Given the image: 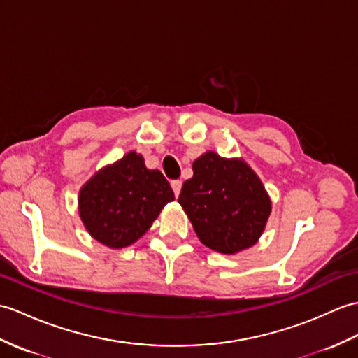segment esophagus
<instances>
[{
  "instance_id": "1",
  "label": "esophagus",
  "mask_w": 358,
  "mask_h": 358,
  "mask_svg": "<svg viewBox=\"0 0 358 358\" xmlns=\"http://www.w3.org/2000/svg\"><path fill=\"white\" fill-rule=\"evenodd\" d=\"M181 185H182L181 180H172V181H171V186H172V189H173V194H176V196L180 195Z\"/></svg>"
}]
</instances>
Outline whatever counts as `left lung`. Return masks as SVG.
I'll list each match as a JSON object with an SVG mask.
<instances>
[{"label":"left lung","instance_id":"left-lung-1","mask_svg":"<svg viewBox=\"0 0 358 358\" xmlns=\"http://www.w3.org/2000/svg\"><path fill=\"white\" fill-rule=\"evenodd\" d=\"M194 177L182 182L178 203L199 241L215 252L234 255L262 235L271 204L261 180L239 160L206 152L192 164Z\"/></svg>","mask_w":358,"mask_h":358}]
</instances>
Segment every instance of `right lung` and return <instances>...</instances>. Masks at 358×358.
I'll return each instance as SVG.
<instances>
[{"instance_id": "right-lung-1", "label": "right lung", "mask_w": 358, "mask_h": 358, "mask_svg": "<svg viewBox=\"0 0 358 358\" xmlns=\"http://www.w3.org/2000/svg\"><path fill=\"white\" fill-rule=\"evenodd\" d=\"M172 199V187L163 173L146 169L143 157L129 152L82 187L79 213L99 243L123 248L143 236Z\"/></svg>"}]
</instances>
